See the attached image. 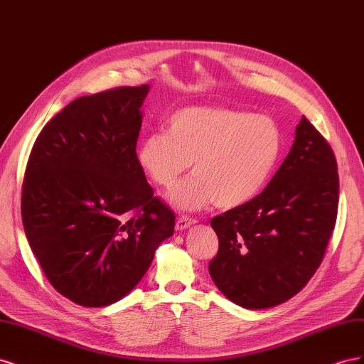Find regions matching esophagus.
Segmentation results:
<instances>
[{"instance_id": "1", "label": "esophagus", "mask_w": 364, "mask_h": 364, "mask_svg": "<svg viewBox=\"0 0 364 364\" xmlns=\"http://www.w3.org/2000/svg\"><path fill=\"white\" fill-rule=\"evenodd\" d=\"M194 223H196L194 218L182 215V217L178 218V222H176V230H185V229H188L190 226H193Z\"/></svg>"}]
</instances>
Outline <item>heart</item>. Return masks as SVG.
<instances>
[{"label":"heart","mask_w":364,"mask_h":364,"mask_svg":"<svg viewBox=\"0 0 364 364\" xmlns=\"http://www.w3.org/2000/svg\"><path fill=\"white\" fill-rule=\"evenodd\" d=\"M281 151V129L270 117L188 107L170 118L168 132H153L141 141L138 162L162 188H171L193 162L194 174L170 194V202L183 211L213 203L232 209L264 188Z\"/></svg>","instance_id":"obj_1"}]
</instances>
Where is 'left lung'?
Listing matches in <instances>:
<instances>
[{
	"label": "left lung",
	"mask_w": 364,
	"mask_h": 364,
	"mask_svg": "<svg viewBox=\"0 0 364 364\" xmlns=\"http://www.w3.org/2000/svg\"><path fill=\"white\" fill-rule=\"evenodd\" d=\"M338 208L337 162L305 117L261 194L211 220L218 252L209 274L229 301L261 310L299 293L321 266Z\"/></svg>",
	"instance_id": "8db88e82"
}]
</instances>
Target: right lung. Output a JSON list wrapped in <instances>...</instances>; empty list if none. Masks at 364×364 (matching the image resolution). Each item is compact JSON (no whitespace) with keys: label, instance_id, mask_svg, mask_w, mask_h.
I'll return each instance as SVG.
<instances>
[{"label":"right lung","instance_id":"obj_1","mask_svg":"<svg viewBox=\"0 0 364 364\" xmlns=\"http://www.w3.org/2000/svg\"><path fill=\"white\" fill-rule=\"evenodd\" d=\"M150 86L75 98L41 130L23 182L21 215L50 284L82 306H107L144 277L174 232L136 156Z\"/></svg>","mask_w":364,"mask_h":364}]
</instances>
